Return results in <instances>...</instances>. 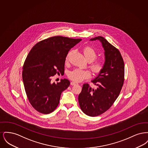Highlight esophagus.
<instances>
[{
	"label": "esophagus",
	"instance_id": "esophagus-1",
	"mask_svg": "<svg viewBox=\"0 0 148 148\" xmlns=\"http://www.w3.org/2000/svg\"><path fill=\"white\" fill-rule=\"evenodd\" d=\"M76 84H77V83L74 82H71V85H75Z\"/></svg>",
	"mask_w": 148,
	"mask_h": 148
}]
</instances>
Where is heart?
Returning a JSON list of instances; mask_svg holds the SVG:
<instances>
[{"mask_svg": "<svg viewBox=\"0 0 148 148\" xmlns=\"http://www.w3.org/2000/svg\"><path fill=\"white\" fill-rule=\"evenodd\" d=\"M83 54L86 59L90 62L89 66L90 69L94 73L98 74L100 73L104 67V63L101 60H94L97 57V53L96 50L91 47H86L83 49ZM69 54L66 58V60H68ZM68 76L71 80L80 82L85 79H88L90 77V74L88 71L76 69L70 71Z\"/></svg>", "mask_w": 148, "mask_h": 148, "instance_id": "obj_1", "label": "heart"}]
</instances>
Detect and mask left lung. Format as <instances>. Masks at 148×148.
<instances>
[{"label":"left lung","mask_w":148,"mask_h":148,"mask_svg":"<svg viewBox=\"0 0 148 148\" xmlns=\"http://www.w3.org/2000/svg\"><path fill=\"white\" fill-rule=\"evenodd\" d=\"M98 40L104 50V67L92 82L97 85L92 89L84 84L78 97L82 110L90 116H97L106 112L118 97L124 80V63L119 51L101 36L92 38Z\"/></svg>","instance_id":"1"}]
</instances>
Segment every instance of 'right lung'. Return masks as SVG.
<instances>
[{"label": "right lung", "mask_w": 148, "mask_h": 148, "mask_svg": "<svg viewBox=\"0 0 148 148\" xmlns=\"http://www.w3.org/2000/svg\"><path fill=\"white\" fill-rule=\"evenodd\" d=\"M81 40L56 36L36 43L30 50L23 65L22 77L29 101L36 111L47 114L58 106L61 94L70 82L64 79L56 84L51 82V77L64 72L68 51Z\"/></svg>", "instance_id": "right-lung-1"}]
</instances>
